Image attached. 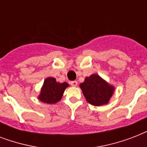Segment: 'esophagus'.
Instances as JSON below:
<instances>
[{
    "mask_svg": "<svg viewBox=\"0 0 147 147\" xmlns=\"http://www.w3.org/2000/svg\"><path fill=\"white\" fill-rule=\"evenodd\" d=\"M70 85H71V86L76 87V86H77V85H78V82H77V81H72V82H70Z\"/></svg>",
    "mask_w": 147,
    "mask_h": 147,
    "instance_id": "esophagus-1",
    "label": "esophagus"
}]
</instances>
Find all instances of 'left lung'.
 I'll use <instances>...</instances> for the list:
<instances>
[{
	"mask_svg": "<svg viewBox=\"0 0 147 147\" xmlns=\"http://www.w3.org/2000/svg\"><path fill=\"white\" fill-rule=\"evenodd\" d=\"M80 88L86 100L94 106L107 104L114 92V88L95 74L85 78Z\"/></svg>",
	"mask_w": 147,
	"mask_h": 147,
	"instance_id": "1",
	"label": "left lung"
}]
</instances>
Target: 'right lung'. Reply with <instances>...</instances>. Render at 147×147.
Instances as JSON below:
<instances>
[{
    "instance_id": "add662e5",
    "label": "right lung",
    "mask_w": 147,
    "mask_h": 147,
    "mask_svg": "<svg viewBox=\"0 0 147 147\" xmlns=\"http://www.w3.org/2000/svg\"><path fill=\"white\" fill-rule=\"evenodd\" d=\"M69 86L66 82L58 83L54 78H47L44 82L40 100L47 104H55L61 100L65 89Z\"/></svg>"
}]
</instances>
